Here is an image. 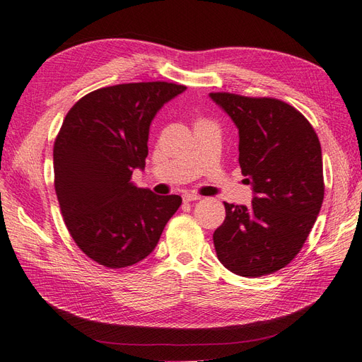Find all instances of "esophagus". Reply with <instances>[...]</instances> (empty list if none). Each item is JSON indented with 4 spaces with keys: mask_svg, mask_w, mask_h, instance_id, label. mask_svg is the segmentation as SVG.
I'll return each instance as SVG.
<instances>
[{
    "mask_svg": "<svg viewBox=\"0 0 362 362\" xmlns=\"http://www.w3.org/2000/svg\"><path fill=\"white\" fill-rule=\"evenodd\" d=\"M198 199H201V197H198V194H193V193H185L182 197L184 202H192V201H198Z\"/></svg>",
    "mask_w": 362,
    "mask_h": 362,
    "instance_id": "34e87169",
    "label": "esophagus"
}]
</instances>
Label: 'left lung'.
Here are the masks:
<instances>
[{
    "label": "left lung",
    "mask_w": 362,
    "mask_h": 362,
    "mask_svg": "<svg viewBox=\"0 0 362 362\" xmlns=\"http://www.w3.org/2000/svg\"><path fill=\"white\" fill-rule=\"evenodd\" d=\"M239 129V164L254 198L226 205L213 234L223 267L242 277L272 274L294 259L325 198L321 146L300 111L272 97L210 93Z\"/></svg>",
    "instance_id": "obj_1"
}]
</instances>
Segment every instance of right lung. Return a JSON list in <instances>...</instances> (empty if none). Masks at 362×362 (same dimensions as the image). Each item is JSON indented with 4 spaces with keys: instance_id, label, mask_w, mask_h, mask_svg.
I'll list each match as a JSON object with an SVG mask.
<instances>
[{
    "instance_id": "add662e5",
    "label": "right lung",
    "mask_w": 362,
    "mask_h": 362,
    "mask_svg": "<svg viewBox=\"0 0 362 362\" xmlns=\"http://www.w3.org/2000/svg\"><path fill=\"white\" fill-rule=\"evenodd\" d=\"M184 85L139 82L83 95L68 111L53 148L54 189L76 245L106 268L135 265L157 247L182 202L131 182L144 169L149 126Z\"/></svg>"
}]
</instances>
